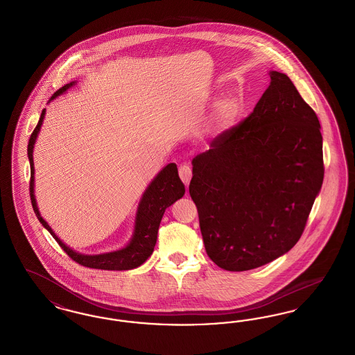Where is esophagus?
I'll use <instances>...</instances> for the list:
<instances>
[{
	"label": "esophagus",
	"instance_id": "1",
	"mask_svg": "<svg viewBox=\"0 0 355 355\" xmlns=\"http://www.w3.org/2000/svg\"><path fill=\"white\" fill-rule=\"evenodd\" d=\"M178 174H180V178L182 180V182H184L186 186L189 185V182H190V180H191V175H193L190 166L181 165L180 169H178Z\"/></svg>",
	"mask_w": 355,
	"mask_h": 355
}]
</instances>
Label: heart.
Instances as JSON below:
<instances>
[{
	"label": "heart",
	"instance_id": "b5f03b06",
	"mask_svg": "<svg viewBox=\"0 0 355 355\" xmlns=\"http://www.w3.org/2000/svg\"><path fill=\"white\" fill-rule=\"evenodd\" d=\"M239 112V100L236 96H226L217 103V107L210 119V126L214 129H227L236 122Z\"/></svg>",
	"mask_w": 355,
	"mask_h": 355
}]
</instances>
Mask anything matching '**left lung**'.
Masks as SVG:
<instances>
[{"mask_svg":"<svg viewBox=\"0 0 355 355\" xmlns=\"http://www.w3.org/2000/svg\"><path fill=\"white\" fill-rule=\"evenodd\" d=\"M253 113L193 159L189 193L220 269L252 270L302 236L323 182L321 125L286 74L272 70Z\"/></svg>","mask_w":355,"mask_h":355,"instance_id":"8db88e82","label":"left lung"}]
</instances>
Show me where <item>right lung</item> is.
Here are the masks:
<instances>
[{
    "instance_id": "right-lung-1",
    "label": "right lung",
    "mask_w": 355,
    "mask_h": 355,
    "mask_svg": "<svg viewBox=\"0 0 355 355\" xmlns=\"http://www.w3.org/2000/svg\"><path fill=\"white\" fill-rule=\"evenodd\" d=\"M74 84L76 83L73 81L58 89L49 101L65 93L69 87H71ZM45 112L46 109L42 110L40 121L31 135V139L28 144V157L31 162V200H32V206L37 218L58 242L61 249L68 254L73 261H76L77 263L83 265L85 268L101 269V270H130L141 266L152 255L155 242H157L158 227L166 207H169L170 205H173L177 200L182 198L185 194V185L178 177L177 165L175 164L166 165L157 174V177L153 180L150 185L148 186V189L142 194V198L138 203V209L135 214V233L130 242L125 248L116 252L96 254V255L77 253L54 234L48 222L41 217L35 202V197H34V144L45 119Z\"/></svg>"
}]
</instances>
